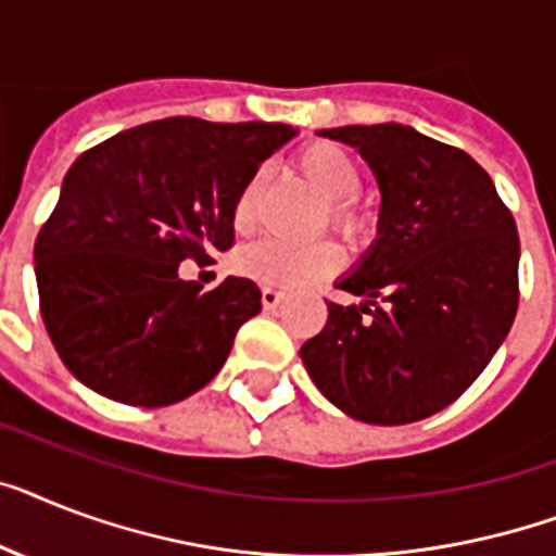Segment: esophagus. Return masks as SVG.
I'll list each match as a JSON object with an SVG mask.
<instances>
[{"mask_svg": "<svg viewBox=\"0 0 556 556\" xmlns=\"http://www.w3.org/2000/svg\"><path fill=\"white\" fill-rule=\"evenodd\" d=\"M286 300V291H279V288H274V286H265L263 288V305L268 311H274L279 305V302Z\"/></svg>", "mask_w": 556, "mask_h": 556, "instance_id": "34e87169", "label": "esophagus"}]
</instances>
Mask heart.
<instances>
[{
	"label": "heart",
	"instance_id": "b5f03b06",
	"mask_svg": "<svg viewBox=\"0 0 556 556\" xmlns=\"http://www.w3.org/2000/svg\"><path fill=\"white\" fill-rule=\"evenodd\" d=\"M302 176L314 185V191L328 202V219L342 233H359L365 228L363 211L354 205V197L363 188L359 165L345 148L333 142H314L296 156ZM260 191H263V176H251L237 202H233V228L248 233L256 225L260 214ZM239 270L245 277L274 288H300L311 279H323L340 268V251L328 239L314 242H288V239H260L237 256Z\"/></svg>",
	"mask_w": 556,
	"mask_h": 556
}]
</instances>
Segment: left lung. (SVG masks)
Returning <instances> with one entry per match:
<instances>
[{
	"instance_id": "1",
	"label": "left lung",
	"mask_w": 556,
	"mask_h": 556,
	"mask_svg": "<svg viewBox=\"0 0 556 556\" xmlns=\"http://www.w3.org/2000/svg\"><path fill=\"white\" fill-rule=\"evenodd\" d=\"M319 137L356 148L380 182L377 239L300 349L314 386L349 417L405 426L457 400L511 331L520 237L491 176L419 130L345 125Z\"/></svg>"
}]
</instances>
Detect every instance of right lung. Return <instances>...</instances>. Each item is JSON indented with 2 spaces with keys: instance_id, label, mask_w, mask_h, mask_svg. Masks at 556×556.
<instances>
[{
  "instance_id": "right-lung-1",
  "label": "right lung",
  "mask_w": 556,
  "mask_h": 556,
  "mask_svg": "<svg viewBox=\"0 0 556 556\" xmlns=\"http://www.w3.org/2000/svg\"><path fill=\"white\" fill-rule=\"evenodd\" d=\"M293 134L279 122L170 116L71 165L34 263L45 328L76 380L142 408L214 380L263 293L245 277L202 291L179 279V263L233 245L242 185Z\"/></svg>"
}]
</instances>
